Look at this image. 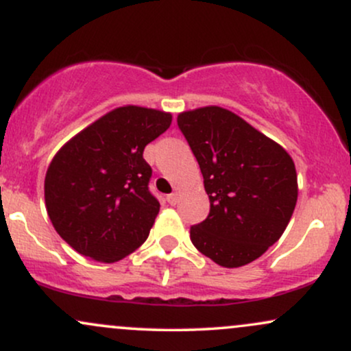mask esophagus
Wrapping results in <instances>:
<instances>
[{"label": "esophagus", "instance_id": "34e87169", "mask_svg": "<svg viewBox=\"0 0 351 351\" xmlns=\"http://www.w3.org/2000/svg\"><path fill=\"white\" fill-rule=\"evenodd\" d=\"M178 199H180V195H178V193H171V195H168V196H167V201H168V203L171 204V206H175V204L178 203Z\"/></svg>", "mask_w": 351, "mask_h": 351}]
</instances>
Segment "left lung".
I'll return each mask as SVG.
<instances>
[{
    "label": "left lung",
    "instance_id": "8db88e82",
    "mask_svg": "<svg viewBox=\"0 0 351 351\" xmlns=\"http://www.w3.org/2000/svg\"><path fill=\"white\" fill-rule=\"evenodd\" d=\"M178 127L198 160L209 196V215L191 226V243L223 267L252 263L279 241L295 209L293 160L223 107L181 112Z\"/></svg>",
    "mask_w": 351,
    "mask_h": 351
}]
</instances>
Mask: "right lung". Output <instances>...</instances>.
<instances>
[{
	"label": "right lung",
	"mask_w": 351,
	"mask_h": 351,
	"mask_svg": "<svg viewBox=\"0 0 351 351\" xmlns=\"http://www.w3.org/2000/svg\"><path fill=\"white\" fill-rule=\"evenodd\" d=\"M171 114L114 108L56 153L44 199L58 234L82 256L117 263L147 241L160 203L148 191L143 150L168 130Z\"/></svg>",
	"instance_id": "1"
}]
</instances>
